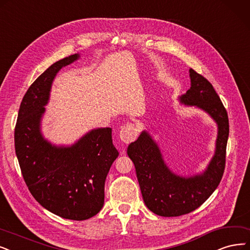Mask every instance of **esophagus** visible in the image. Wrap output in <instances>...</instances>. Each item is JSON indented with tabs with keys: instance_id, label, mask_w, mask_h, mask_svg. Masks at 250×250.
I'll return each mask as SVG.
<instances>
[{
	"instance_id": "1",
	"label": "esophagus",
	"mask_w": 250,
	"mask_h": 250,
	"mask_svg": "<svg viewBox=\"0 0 250 250\" xmlns=\"http://www.w3.org/2000/svg\"><path fill=\"white\" fill-rule=\"evenodd\" d=\"M119 135L123 143L129 144V143L133 142L134 139L137 137L138 130L133 124H126L121 128Z\"/></svg>"
}]
</instances>
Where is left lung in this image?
Wrapping results in <instances>:
<instances>
[{"mask_svg": "<svg viewBox=\"0 0 250 250\" xmlns=\"http://www.w3.org/2000/svg\"><path fill=\"white\" fill-rule=\"evenodd\" d=\"M191 87L178 97L182 104L205 112L217 126L214 155L204 171L183 176L166 164L161 148L144 130L128 146L127 154L135 166L146 206L160 216H179L192 212L211 196L225 171L229 119L221 98L207 80L189 68Z\"/></svg>", "mask_w": 250, "mask_h": 250, "instance_id": "left-lung-1", "label": "left lung"}]
</instances>
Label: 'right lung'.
I'll list each match as a JSON object with an SVG mask.
<instances>
[{
    "mask_svg": "<svg viewBox=\"0 0 250 250\" xmlns=\"http://www.w3.org/2000/svg\"><path fill=\"white\" fill-rule=\"evenodd\" d=\"M79 58L77 53L54 62L28 88L14 141L22 176L36 200L62 218L84 221L104 203L105 178L119 156L112 128H95L71 146H56L44 137L41 127L57 73Z\"/></svg>",
    "mask_w": 250,
    "mask_h": 250,
    "instance_id": "right-lung-1",
    "label": "right lung"
}]
</instances>
